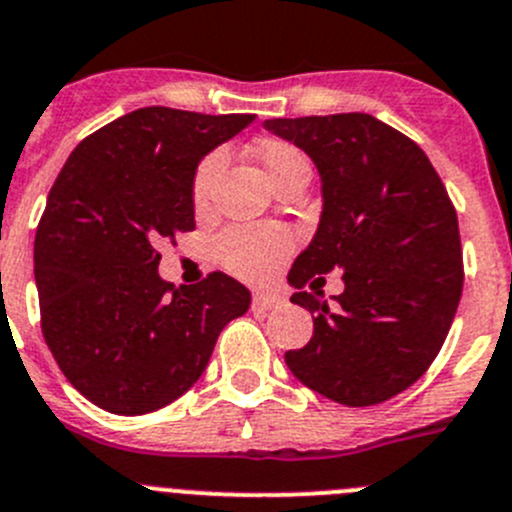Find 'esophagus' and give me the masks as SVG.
Instances as JSON below:
<instances>
[{"instance_id":"esophagus-1","label":"esophagus","mask_w":512,"mask_h":512,"mask_svg":"<svg viewBox=\"0 0 512 512\" xmlns=\"http://www.w3.org/2000/svg\"><path fill=\"white\" fill-rule=\"evenodd\" d=\"M282 305V297L277 292H255L252 295V310H275Z\"/></svg>"}]
</instances>
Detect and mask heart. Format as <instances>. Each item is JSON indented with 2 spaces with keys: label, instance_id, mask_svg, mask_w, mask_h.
<instances>
[{
  "label": "heart",
  "instance_id": "b5f03b06",
  "mask_svg": "<svg viewBox=\"0 0 512 512\" xmlns=\"http://www.w3.org/2000/svg\"><path fill=\"white\" fill-rule=\"evenodd\" d=\"M255 157L260 160L262 170L270 177L272 185H280L285 177L297 170H310L307 157L300 147L287 140H262L255 147ZM227 155L225 150H215L197 165L192 177V202L197 210H205L210 205L212 190H215L217 177L225 170ZM295 247V237L290 230L277 225H235L227 227L215 240V255L232 275L242 280H265L280 267V262Z\"/></svg>",
  "mask_w": 512,
  "mask_h": 512
}]
</instances>
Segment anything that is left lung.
<instances>
[{
  "label": "left lung",
  "instance_id": "8db88e82",
  "mask_svg": "<svg viewBox=\"0 0 512 512\" xmlns=\"http://www.w3.org/2000/svg\"><path fill=\"white\" fill-rule=\"evenodd\" d=\"M265 127L305 150L322 180L320 227L290 270L300 290L290 302L315 315V330L285 352L287 367L347 408L385 403L433 365L458 310L465 272L448 190L428 155L372 114ZM332 269L346 292L327 306L319 287Z\"/></svg>",
  "mask_w": 512,
  "mask_h": 512
}]
</instances>
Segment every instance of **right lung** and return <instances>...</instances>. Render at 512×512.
<instances>
[{"mask_svg":"<svg viewBox=\"0 0 512 512\" xmlns=\"http://www.w3.org/2000/svg\"><path fill=\"white\" fill-rule=\"evenodd\" d=\"M255 114L142 107L79 142L49 190L34 237L42 335L97 408L145 415L200 380L222 327L250 307L225 272L177 290L157 245L195 230L202 157Z\"/></svg>","mask_w":512,"mask_h":512,"instance_id":"add662e5","label":"right lung"}]
</instances>
